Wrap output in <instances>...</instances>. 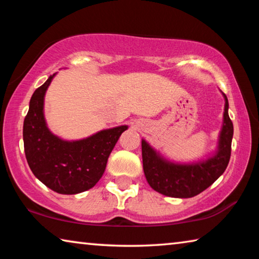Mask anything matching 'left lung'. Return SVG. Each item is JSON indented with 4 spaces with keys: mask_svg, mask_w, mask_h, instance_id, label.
Here are the masks:
<instances>
[{
    "mask_svg": "<svg viewBox=\"0 0 259 259\" xmlns=\"http://www.w3.org/2000/svg\"><path fill=\"white\" fill-rule=\"evenodd\" d=\"M223 95L224 123L214 156L192 164H177L162 159L145 140H142L144 174L153 190L171 198H192L207 190L225 171L231 157L233 123L229 116V100L225 94Z\"/></svg>",
    "mask_w": 259,
    "mask_h": 259,
    "instance_id": "1",
    "label": "left lung"
}]
</instances>
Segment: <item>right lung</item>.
Listing matches in <instances>:
<instances>
[{
  "mask_svg": "<svg viewBox=\"0 0 259 259\" xmlns=\"http://www.w3.org/2000/svg\"><path fill=\"white\" fill-rule=\"evenodd\" d=\"M51 75L30 98L24 120L26 160L34 176L60 194H77L94 187L102 178L108 156L126 125L102 130L76 142H66L48 129L43 103Z\"/></svg>",
  "mask_w": 259,
  "mask_h": 259,
  "instance_id": "obj_1",
  "label": "right lung"
}]
</instances>
